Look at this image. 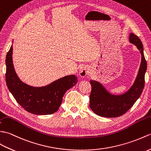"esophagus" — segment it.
Listing matches in <instances>:
<instances>
[{
	"label": "esophagus",
	"instance_id": "obj_1",
	"mask_svg": "<svg viewBox=\"0 0 151 151\" xmlns=\"http://www.w3.org/2000/svg\"><path fill=\"white\" fill-rule=\"evenodd\" d=\"M89 72V68L87 66H81L79 68V74L82 78H85L88 75Z\"/></svg>",
	"mask_w": 151,
	"mask_h": 151
}]
</instances>
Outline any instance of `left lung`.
Returning a JSON list of instances; mask_svg holds the SVG:
<instances>
[{
	"label": "left lung",
	"mask_w": 151,
	"mask_h": 151,
	"mask_svg": "<svg viewBox=\"0 0 151 151\" xmlns=\"http://www.w3.org/2000/svg\"><path fill=\"white\" fill-rule=\"evenodd\" d=\"M129 41L134 45L142 55L141 63L135 81L127 92L121 94L110 93L101 83L90 80L92 86L90 96V107L96 114L105 118H116L124 114L131 108L141 96L145 85L147 61L143 53V46L138 36L130 33Z\"/></svg>",
	"instance_id": "left-lung-1"
}]
</instances>
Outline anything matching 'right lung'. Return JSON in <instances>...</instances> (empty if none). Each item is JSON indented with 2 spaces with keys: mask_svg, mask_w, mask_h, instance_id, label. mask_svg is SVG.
Returning a JSON list of instances; mask_svg holds the SVG:
<instances>
[{
  "mask_svg": "<svg viewBox=\"0 0 151 151\" xmlns=\"http://www.w3.org/2000/svg\"><path fill=\"white\" fill-rule=\"evenodd\" d=\"M12 55L13 45L6 58V81L17 102L33 114L48 115L58 111L65 92L77 84L78 78L75 75L66 76L46 86H30L22 82L17 74Z\"/></svg>",
  "mask_w": 151,
  "mask_h": 151,
  "instance_id": "add662e5",
  "label": "right lung"
}]
</instances>
